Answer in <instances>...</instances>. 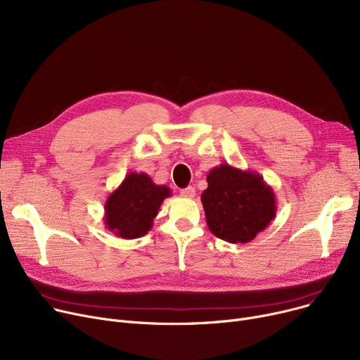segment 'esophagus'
I'll return each mask as SVG.
<instances>
[{"label":"esophagus","mask_w":360,"mask_h":360,"mask_svg":"<svg viewBox=\"0 0 360 360\" xmlns=\"http://www.w3.org/2000/svg\"><path fill=\"white\" fill-rule=\"evenodd\" d=\"M181 195L185 197V198H193V197H195V188H193V186L184 188V190H181Z\"/></svg>","instance_id":"obj_1"}]
</instances>
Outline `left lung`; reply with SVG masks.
<instances>
[{
    "label": "left lung",
    "mask_w": 360,
    "mask_h": 360,
    "mask_svg": "<svg viewBox=\"0 0 360 360\" xmlns=\"http://www.w3.org/2000/svg\"><path fill=\"white\" fill-rule=\"evenodd\" d=\"M201 194L210 232L231 243H247L267 228L276 217L273 188L252 172L221 163L207 175Z\"/></svg>",
    "instance_id": "1"
}]
</instances>
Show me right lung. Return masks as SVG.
I'll use <instances>...</instances> for the list:
<instances>
[{
    "mask_svg": "<svg viewBox=\"0 0 360 360\" xmlns=\"http://www.w3.org/2000/svg\"><path fill=\"white\" fill-rule=\"evenodd\" d=\"M169 186L158 185L144 172H129L105 202L106 229L122 239L144 236L153 226Z\"/></svg>",
    "mask_w": 360,
    "mask_h": 360,
    "instance_id": "right-lung-1",
    "label": "right lung"
}]
</instances>
